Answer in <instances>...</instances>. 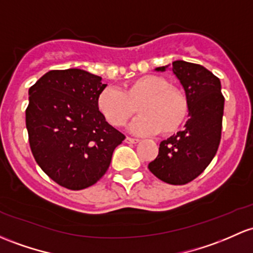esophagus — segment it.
Listing matches in <instances>:
<instances>
[{
  "instance_id": "esophagus-1",
  "label": "esophagus",
  "mask_w": 253,
  "mask_h": 253,
  "mask_svg": "<svg viewBox=\"0 0 253 253\" xmlns=\"http://www.w3.org/2000/svg\"><path fill=\"white\" fill-rule=\"evenodd\" d=\"M125 142L127 143V144H135V143L139 142V139H137V138H131V137H127L126 139H125Z\"/></svg>"
}]
</instances>
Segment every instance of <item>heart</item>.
I'll list each match as a JSON object with an SVG mask.
<instances>
[{"mask_svg": "<svg viewBox=\"0 0 253 253\" xmlns=\"http://www.w3.org/2000/svg\"><path fill=\"white\" fill-rule=\"evenodd\" d=\"M98 110L111 126L124 127L139 109L131 125L135 134L171 135L179 131L189 113L187 95L164 76L144 75L125 84L124 91L104 88L97 99Z\"/></svg>", "mask_w": 253, "mask_h": 253, "instance_id": "1", "label": "heart"}]
</instances>
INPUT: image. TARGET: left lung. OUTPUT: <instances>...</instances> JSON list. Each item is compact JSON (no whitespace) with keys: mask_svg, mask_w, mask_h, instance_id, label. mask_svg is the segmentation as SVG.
I'll return each instance as SVG.
<instances>
[{"mask_svg":"<svg viewBox=\"0 0 253 253\" xmlns=\"http://www.w3.org/2000/svg\"><path fill=\"white\" fill-rule=\"evenodd\" d=\"M166 66L156 68L165 71ZM172 71L182 84L189 104V119L183 131L162 140L149 171L169 184L182 185L195 179L216 155L222 135L224 97L220 81L203 65L175 60Z\"/></svg>","mask_w":253,"mask_h":253,"instance_id":"left-lung-1","label":"left lung"}]
</instances>
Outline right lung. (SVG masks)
<instances>
[{
    "label": "right lung",
    "instance_id": "1",
    "mask_svg": "<svg viewBox=\"0 0 253 253\" xmlns=\"http://www.w3.org/2000/svg\"><path fill=\"white\" fill-rule=\"evenodd\" d=\"M102 78L81 69L50 70L29 89L31 153L50 179L70 190L97 183L125 135L105 121L97 99Z\"/></svg>",
    "mask_w": 253,
    "mask_h": 253
}]
</instances>
